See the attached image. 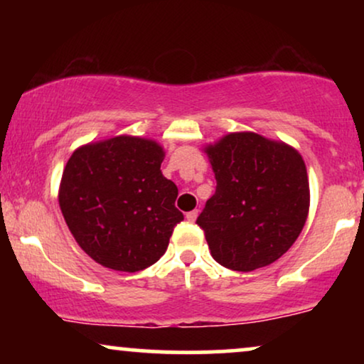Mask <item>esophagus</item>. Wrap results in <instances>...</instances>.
<instances>
[{"label": "esophagus", "mask_w": 364, "mask_h": 364, "mask_svg": "<svg viewBox=\"0 0 364 364\" xmlns=\"http://www.w3.org/2000/svg\"><path fill=\"white\" fill-rule=\"evenodd\" d=\"M197 215H198V210L196 208V210L187 212V213H186V218H187L188 222H193V220H196V218H197Z\"/></svg>", "instance_id": "esophagus-1"}]
</instances>
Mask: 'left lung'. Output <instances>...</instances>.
I'll use <instances>...</instances> for the list:
<instances>
[{
    "instance_id": "left-lung-1",
    "label": "left lung",
    "mask_w": 364,
    "mask_h": 364,
    "mask_svg": "<svg viewBox=\"0 0 364 364\" xmlns=\"http://www.w3.org/2000/svg\"><path fill=\"white\" fill-rule=\"evenodd\" d=\"M207 154L217 187L196 223L213 260L237 272L270 265L306 222L310 187L301 156L253 132L228 134Z\"/></svg>"
}]
</instances>
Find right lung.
Returning <instances> with one entry per match:
<instances>
[{
    "label": "right lung",
    "mask_w": 364,
    "mask_h": 364,
    "mask_svg": "<svg viewBox=\"0 0 364 364\" xmlns=\"http://www.w3.org/2000/svg\"><path fill=\"white\" fill-rule=\"evenodd\" d=\"M162 161L159 144L129 136L87 144L68 161L59 205L79 247L99 265L134 273L166 253L183 215Z\"/></svg>",
    "instance_id": "obj_1"
}]
</instances>
